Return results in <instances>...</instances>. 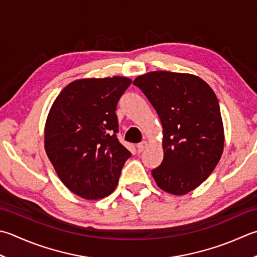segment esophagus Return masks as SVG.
<instances>
[{
  "mask_svg": "<svg viewBox=\"0 0 257 257\" xmlns=\"http://www.w3.org/2000/svg\"><path fill=\"white\" fill-rule=\"evenodd\" d=\"M147 146H148V143H147V142H142L140 144H138V145H137L138 152H139V153L144 152V150H145L146 148H147Z\"/></svg>",
  "mask_w": 257,
  "mask_h": 257,
  "instance_id": "1",
  "label": "esophagus"
}]
</instances>
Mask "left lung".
Returning <instances> with one entry per match:
<instances>
[{
  "label": "left lung",
  "mask_w": 257,
  "mask_h": 257,
  "mask_svg": "<svg viewBox=\"0 0 257 257\" xmlns=\"http://www.w3.org/2000/svg\"><path fill=\"white\" fill-rule=\"evenodd\" d=\"M163 125L164 159L152 175L173 195L192 192L209 177L224 150V125L213 89L197 75L148 72L134 80Z\"/></svg>",
  "instance_id": "1"
}]
</instances>
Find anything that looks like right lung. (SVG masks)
I'll use <instances>...</instances> for the list:
<instances>
[{
    "label": "right lung",
    "mask_w": 257,
    "mask_h": 257,
    "mask_svg": "<svg viewBox=\"0 0 257 257\" xmlns=\"http://www.w3.org/2000/svg\"><path fill=\"white\" fill-rule=\"evenodd\" d=\"M130 84L125 77L74 80L49 111L45 153L65 187L84 199L111 194L132 156L115 136L117 103Z\"/></svg>",
    "instance_id": "obj_1"
}]
</instances>
